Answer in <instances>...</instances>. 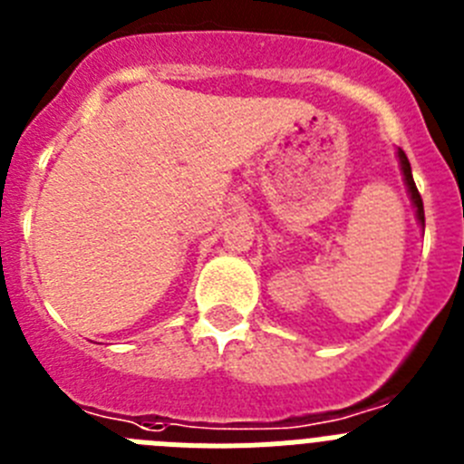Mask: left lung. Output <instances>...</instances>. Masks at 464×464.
Masks as SVG:
<instances>
[{"mask_svg":"<svg viewBox=\"0 0 464 464\" xmlns=\"http://www.w3.org/2000/svg\"><path fill=\"white\" fill-rule=\"evenodd\" d=\"M400 165H401V171H404V181H407L409 186V192H411V199L413 204H416V213H418V220H420V225L425 227V211H423V199H420V192H418L416 183H413V176H411V165H409L407 155H404V150H400Z\"/></svg>","mask_w":464,"mask_h":464,"instance_id":"obj_1","label":"left lung"}]
</instances>
